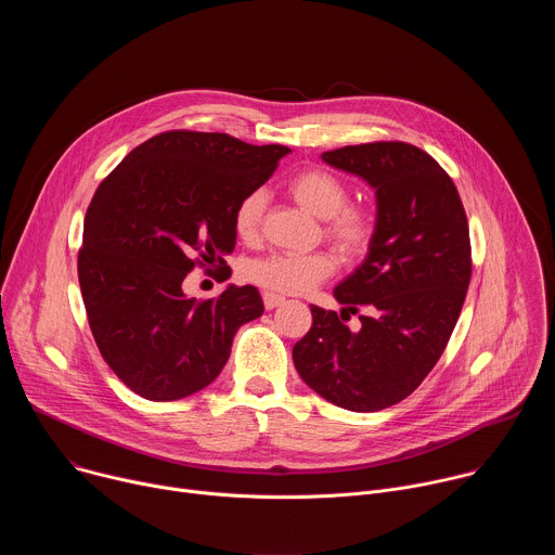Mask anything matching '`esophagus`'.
Instances as JSON below:
<instances>
[{
    "instance_id": "34e87169",
    "label": "esophagus",
    "mask_w": 555,
    "mask_h": 555,
    "mask_svg": "<svg viewBox=\"0 0 555 555\" xmlns=\"http://www.w3.org/2000/svg\"><path fill=\"white\" fill-rule=\"evenodd\" d=\"M283 302H285V298H283L281 294L263 292V305H266V309H274V307H279V305H283Z\"/></svg>"
}]
</instances>
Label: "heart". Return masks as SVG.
Wrapping results in <instances>:
<instances>
[{
    "label": "heart",
    "mask_w": 555,
    "mask_h": 555,
    "mask_svg": "<svg viewBox=\"0 0 555 555\" xmlns=\"http://www.w3.org/2000/svg\"><path fill=\"white\" fill-rule=\"evenodd\" d=\"M292 199L309 215L323 219L325 240L345 257L360 259L375 236V217L371 210L349 204L347 184L327 169L309 167L294 173L287 182ZM266 195L253 191L234 208V232L246 244H255L261 234ZM334 272L330 253L309 255H266L246 266V276L281 294H302Z\"/></svg>",
    "instance_id": "1"
}]
</instances>
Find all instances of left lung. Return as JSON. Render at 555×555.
Returning <instances> with one entry per match:
<instances>
[{"mask_svg": "<svg viewBox=\"0 0 555 555\" xmlns=\"http://www.w3.org/2000/svg\"><path fill=\"white\" fill-rule=\"evenodd\" d=\"M323 160L375 189V236L334 289L343 311L311 305V330L292 358L321 398L373 413L409 398L452 336L472 274L467 217L450 176L409 142L351 144ZM351 312L358 333L344 323Z\"/></svg>", "mask_w": 555, "mask_h": 555, "instance_id": "1", "label": "left lung"}]
</instances>
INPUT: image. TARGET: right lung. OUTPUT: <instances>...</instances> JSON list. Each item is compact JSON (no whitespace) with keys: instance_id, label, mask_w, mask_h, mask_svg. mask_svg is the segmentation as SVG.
<instances>
[{"instance_id":"obj_1","label":"right lung","mask_w":555,"mask_h":555,"mask_svg":"<svg viewBox=\"0 0 555 555\" xmlns=\"http://www.w3.org/2000/svg\"><path fill=\"white\" fill-rule=\"evenodd\" d=\"M287 153L283 144L176 129L135 146L96 189L78 283L101 356L140 398L173 402L208 386L236 330L263 313L255 285L197 300L182 283L195 266L225 263L236 204Z\"/></svg>"}]
</instances>
